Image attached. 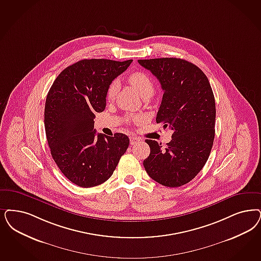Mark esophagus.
<instances>
[{"instance_id": "esophagus-1", "label": "esophagus", "mask_w": 261, "mask_h": 261, "mask_svg": "<svg viewBox=\"0 0 261 261\" xmlns=\"http://www.w3.org/2000/svg\"><path fill=\"white\" fill-rule=\"evenodd\" d=\"M141 142V140L139 139V138H137V137H130V144H132V145H135L136 144H139Z\"/></svg>"}]
</instances>
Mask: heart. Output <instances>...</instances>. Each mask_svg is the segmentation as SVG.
<instances>
[{
  "instance_id": "heart-1",
  "label": "heart",
  "mask_w": 261,
  "mask_h": 261,
  "mask_svg": "<svg viewBox=\"0 0 261 261\" xmlns=\"http://www.w3.org/2000/svg\"><path fill=\"white\" fill-rule=\"evenodd\" d=\"M128 80L132 84V86L135 88L136 90L139 92L141 96H144L146 93H152L154 90L153 82L146 73L142 71L134 72L128 77ZM117 81L112 82L107 90V97L109 99L114 98L117 93Z\"/></svg>"
}]
</instances>
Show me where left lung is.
<instances>
[{
	"label": "left lung",
	"mask_w": 261,
	"mask_h": 261,
	"mask_svg": "<svg viewBox=\"0 0 261 261\" xmlns=\"http://www.w3.org/2000/svg\"><path fill=\"white\" fill-rule=\"evenodd\" d=\"M159 80L164 90L156 122L172 130L164 147L145 140L150 147L144 167L166 187H180L196 177L205 165L215 137L216 105L206 75L182 59L139 60Z\"/></svg>",
	"instance_id": "left-lung-1"
}]
</instances>
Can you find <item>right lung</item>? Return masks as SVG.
Here are the masks:
<instances>
[{"mask_svg": "<svg viewBox=\"0 0 261 261\" xmlns=\"http://www.w3.org/2000/svg\"><path fill=\"white\" fill-rule=\"evenodd\" d=\"M131 63L82 60L61 72L47 94L44 125L52 157L65 177L79 187L107 181L128 148L125 134H96L93 118L106 107L110 84Z\"/></svg>", "mask_w": 261, "mask_h": 261, "instance_id": "obj_1", "label": "right lung"}]
</instances>
